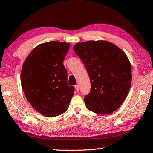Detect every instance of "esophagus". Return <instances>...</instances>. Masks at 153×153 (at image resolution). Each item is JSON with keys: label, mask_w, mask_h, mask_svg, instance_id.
I'll list each match as a JSON object with an SVG mask.
<instances>
[{"label": "esophagus", "mask_w": 153, "mask_h": 153, "mask_svg": "<svg viewBox=\"0 0 153 153\" xmlns=\"http://www.w3.org/2000/svg\"><path fill=\"white\" fill-rule=\"evenodd\" d=\"M75 88H76V91L77 92H79V86L78 85L75 86Z\"/></svg>", "instance_id": "esophagus-1"}]
</instances>
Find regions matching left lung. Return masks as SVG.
Returning a JSON list of instances; mask_svg holds the SVG:
<instances>
[{
    "label": "left lung",
    "instance_id": "1",
    "mask_svg": "<svg viewBox=\"0 0 153 153\" xmlns=\"http://www.w3.org/2000/svg\"><path fill=\"white\" fill-rule=\"evenodd\" d=\"M86 68L91 91L84 101L94 113H112L124 102L131 84L129 59L120 48L106 41H88L74 45Z\"/></svg>",
    "mask_w": 153,
    "mask_h": 153
}]
</instances>
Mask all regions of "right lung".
Here are the masks:
<instances>
[{
  "label": "right lung",
  "instance_id": "obj_1",
  "mask_svg": "<svg viewBox=\"0 0 153 153\" xmlns=\"http://www.w3.org/2000/svg\"><path fill=\"white\" fill-rule=\"evenodd\" d=\"M70 44L50 42L37 45L24 61L21 84L24 95L38 112L54 117L66 111L74 95V86H68L63 65Z\"/></svg>",
  "mask_w": 153,
  "mask_h": 153
}]
</instances>
